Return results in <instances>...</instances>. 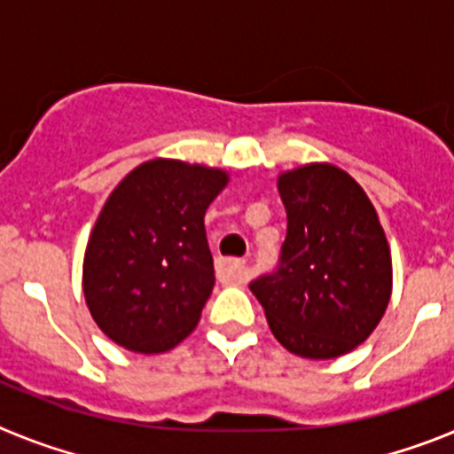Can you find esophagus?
Segmentation results:
<instances>
[{
	"mask_svg": "<svg viewBox=\"0 0 454 454\" xmlns=\"http://www.w3.org/2000/svg\"><path fill=\"white\" fill-rule=\"evenodd\" d=\"M218 275L224 284H243L247 279V266L239 259H220Z\"/></svg>",
	"mask_w": 454,
	"mask_h": 454,
	"instance_id": "obj_1",
	"label": "esophagus"
}]
</instances>
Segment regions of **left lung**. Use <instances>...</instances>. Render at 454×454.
Masks as SVG:
<instances>
[{"label": "left lung", "mask_w": 454, "mask_h": 454, "mask_svg": "<svg viewBox=\"0 0 454 454\" xmlns=\"http://www.w3.org/2000/svg\"><path fill=\"white\" fill-rule=\"evenodd\" d=\"M286 239L250 291L293 355L334 359L371 336L391 298V254L366 192L348 172L311 163L284 172Z\"/></svg>", "instance_id": "1"}]
</instances>
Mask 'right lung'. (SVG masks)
<instances>
[{
    "mask_svg": "<svg viewBox=\"0 0 454 454\" xmlns=\"http://www.w3.org/2000/svg\"><path fill=\"white\" fill-rule=\"evenodd\" d=\"M224 184L215 168L154 159L111 192L88 240L83 295L118 346L166 352L195 330L215 282L204 214Z\"/></svg>",
    "mask_w": 454,
    "mask_h": 454,
    "instance_id": "add662e5",
    "label": "right lung"
}]
</instances>
